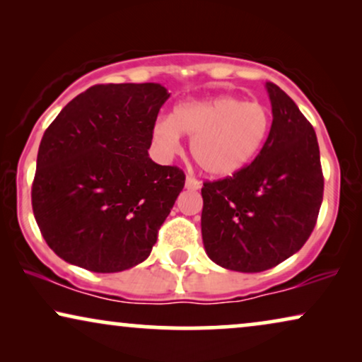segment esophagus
Instances as JSON below:
<instances>
[{"instance_id":"obj_1","label":"esophagus","mask_w":362,"mask_h":362,"mask_svg":"<svg viewBox=\"0 0 362 362\" xmlns=\"http://www.w3.org/2000/svg\"><path fill=\"white\" fill-rule=\"evenodd\" d=\"M186 189H189V191H197V189H201V182L196 180V177H192V176H187L186 177Z\"/></svg>"}]
</instances>
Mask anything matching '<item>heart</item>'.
<instances>
[{
	"label": "heart",
	"mask_w": 362,
	"mask_h": 362,
	"mask_svg": "<svg viewBox=\"0 0 362 362\" xmlns=\"http://www.w3.org/2000/svg\"><path fill=\"white\" fill-rule=\"evenodd\" d=\"M272 115L264 103L221 95L180 103L171 115L153 125V145L163 156L181 150V136L191 140V155L211 176H232L249 166L264 148Z\"/></svg>",
	"instance_id": "b5f03b06"
}]
</instances>
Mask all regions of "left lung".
<instances>
[{
  "label": "left lung",
  "instance_id": "left-lung-1",
  "mask_svg": "<svg viewBox=\"0 0 362 362\" xmlns=\"http://www.w3.org/2000/svg\"><path fill=\"white\" fill-rule=\"evenodd\" d=\"M270 133L249 166L201 189L206 254L227 270L255 274L296 254L315 229L323 201L320 146L311 123L275 83Z\"/></svg>",
  "mask_w": 362,
  "mask_h": 362
}]
</instances>
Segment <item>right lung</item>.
I'll return each mask as SVG.
<instances>
[{"instance_id": "1", "label": "right lung", "mask_w": 362, "mask_h": 362, "mask_svg": "<svg viewBox=\"0 0 362 362\" xmlns=\"http://www.w3.org/2000/svg\"><path fill=\"white\" fill-rule=\"evenodd\" d=\"M168 98L160 83H100L44 132L33 212L44 240L69 264L115 274L151 254L186 180L148 155Z\"/></svg>"}]
</instances>
